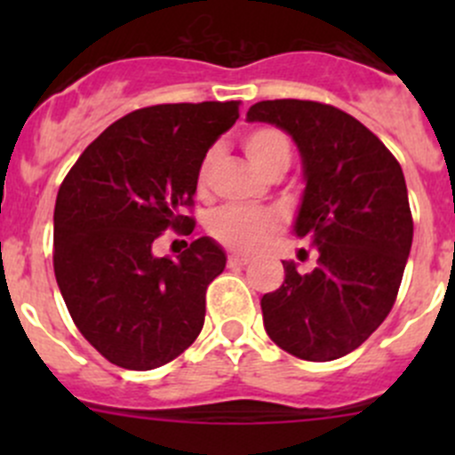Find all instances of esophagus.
I'll return each mask as SVG.
<instances>
[{"label":"esophagus","mask_w":455,"mask_h":455,"mask_svg":"<svg viewBox=\"0 0 455 455\" xmlns=\"http://www.w3.org/2000/svg\"><path fill=\"white\" fill-rule=\"evenodd\" d=\"M249 257L246 255H237V253H231L228 255V266H246L249 264Z\"/></svg>","instance_id":"esophagus-1"}]
</instances>
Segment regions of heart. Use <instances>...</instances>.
<instances>
[{"label":"heart","mask_w":455,"mask_h":455,"mask_svg":"<svg viewBox=\"0 0 455 455\" xmlns=\"http://www.w3.org/2000/svg\"><path fill=\"white\" fill-rule=\"evenodd\" d=\"M242 147L253 167L266 178L283 173L291 164V140L277 127H255L246 132ZM215 158H218V149H209L202 158L198 176H196L200 191L209 187ZM275 227H277V218L268 211H249L237 209V206H224L215 211L209 222L211 235L235 251L257 249L275 231Z\"/></svg>","instance_id":"heart-1"}]
</instances>
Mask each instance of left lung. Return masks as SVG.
I'll list each match as a JSON object with an SVG mask.
<instances>
[{
  "mask_svg": "<svg viewBox=\"0 0 455 455\" xmlns=\"http://www.w3.org/2000/svg\"><path fill=\"white\" fill-rule=\"evenodd\" d=\"M246 121L270 123L299 149L306 189L297 237L316 246V266L282 261L283 283L261 297L268 337L304 361L350 355L396 301L414 222L403 169L350 114L316 100H259Z\"/></svg>",
  "mask_w": 455,
  "mask_h": 455,
  "instance_id": "1",
  "label": "left lung"
}]
</instances>
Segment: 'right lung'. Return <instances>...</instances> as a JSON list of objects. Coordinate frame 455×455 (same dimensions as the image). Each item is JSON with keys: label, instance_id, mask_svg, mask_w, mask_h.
Here are the masks:
<instances>
[{"label": "right lung", "instance_id": "add662e5", "mask_svg": "<svg viewBox=\"0 0 455 455\" xmlns=\"http://www.w3.org/2000/svg\"><path fill=\"white\" fill-rule=\"evenodd\" d=\"M240 118V100L136 109L76 160L54 204V277L87 341L125 370L180 356L204 325L206 286L227 266L222 246L198 237L176 259L154 255L173 228L191 235L198 167Z\"/></svg>", "mask_w": 455, "mask_h": 455}]
</instances>
